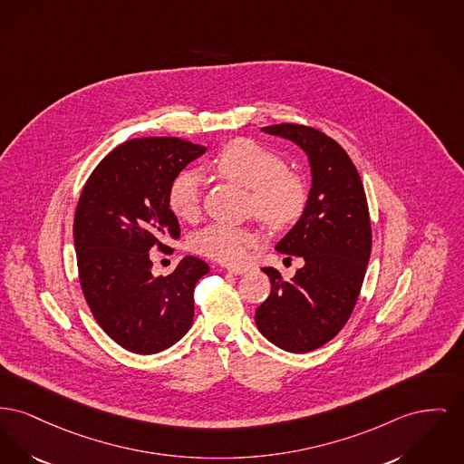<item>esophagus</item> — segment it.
<instances>
[{"label": "esophagus", "mask_w": 464, "mask_h": 464, "mask_svg": "<svg viewBox=\"0 0 464 464\" xmlns=\"http://www.w3.org/2000/svg\"><path fill=\"white\" fill-rule=\"evenodd\" d=\"M227 272L233 273V275H244V273L248 272V268H246V266H229Z\"/></svg>", "instance_id": "esophagus-1"}]
</instances>
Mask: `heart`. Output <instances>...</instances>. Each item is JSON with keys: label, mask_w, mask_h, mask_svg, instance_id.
<instances>
[{"label": "heart", "mask_w": 464, "mask_h": 464, "mask_svg": "<svg viewBox=\"0 0 464 464\" xmlns=\"http://www.w3.org/2000/svg\"><path fill=\"white\" fill-rule=\"evenodd\" d=\"M210 169L248 191V208L273 229L293 226L304 212L308 191L296 173L287 171L285 161L270 149L237 140L226 145L210 163ZM201 179L194 171L175 177L168 191V205L175 218L191 222L199 216ZM257 244V235L240 226L210 224L189 240L194 252L224 265H240L246 250Z\"/></svg>", "instance_id": "heart-1"}]
</instances>
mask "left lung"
<instances>
[{"label": "left lung", "mask_w": 464, "mask_h": 464, "mask_svg": "<svg viewBox=\"0 0 464 464\" xmlns=\"http://www.w3.org/2000/svg\"><path fill=\"white\" fill-rule=\"evenodd\" d=\"M261 130L300 147L312 188L298 222L275 246L303 266L291 280L263 268L272 293L257 306L256 324L278 349L304 354L334 338L354 310L372 252L368 203L354 163L333 138L301 124Z\"/></svg>", "instance_id": "8db88e82"}]
</instances>
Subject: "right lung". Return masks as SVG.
Masks as SVG:
<instances>
[{
  "label": "right lung",
  "instance_id": "right-lung-1",
  "mask_svg": "<svg viewBox=\"0 0 464 464\" xmlns=\"http://www.w3.org/2000/svg\"><path fill=\"white\" fill-rule=\"evenodd\" d=\"M205 152L180 138H135L105 156L83 186L73 220L83 296L96 323L130 353L158 354L191 329L194 287L208 265L186 256L169 275L154 276L150 250H163V237H180L168 191Z\"/></svg>",
  "mask_w": 464,
  "mask_h": 464
}]
</instances>
